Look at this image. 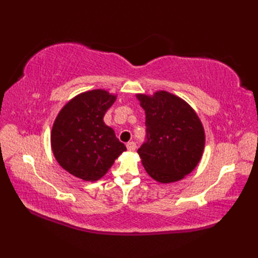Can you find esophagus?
Here are the masks:
<instances>
[{"instance_id":"esophagus-1","label":"esophagus","mask_w":258,"mask_h":258,"mask_svg":"<svg viewBox=\"0 0 258 258\" xmlns=\"http://www.w3.org/2000/svg\"><path fill=\"white\" fill-rule=\"evenodd\" d=\"M126 149H127V151H130V152H134L136 149V144L134 143V142H128V143L126 144Z\"/></svg>"}]
</instances>
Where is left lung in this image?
<instances>
[{"instance_id":"left-lung-1","label":"left lung","mask_w":258,"mask_h":258,"mask_svg":"<svg viewBox=\"0 0 258 258\" xmlns=\"http://www.w3.org/2000/svg\"><path fill=\"white\" fill-rule=\"evenodd\" d=\"M145 111L147 142L138 153L145 171L156 182L183 179L199 165L205 146V131L189 104L167 91L153 95L138 93Z\"/></svg>"}]
</instances>
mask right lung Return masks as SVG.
<instances>
[{"label":"right lung","instance_id":"right-lung-1","mask_svg":"<svg viewBox=\"0 0 258 258\" xmlns=\"http://www.w3.org/2000/svg\"><path fill=\"white\" fill-rule=\"evenodd\" d=\"M116 97L102 89L80 93L61 108L53 123L54 157L65 171L85 182L102 178L126 151L114 130L103 120Z\"/></svg>","mask_w":258,"mask_h":258}]
</instances>
